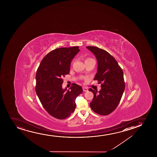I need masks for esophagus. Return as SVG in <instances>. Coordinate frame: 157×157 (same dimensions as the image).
<instances>
[{
  "label": "esophagus",
  "mask_w": 157,
  "mask_h": 157,
  "mask_svg": "<svg viewBox=\"0 0 157 157\" xmlns=\"http://www.w3.org/2000/svg\"><path fill=\"white\" fill-rule=\"evenodd\" d=\"M82 89H83V91H84V92H87L88 91V89L86 87H83Z\"/></svg>",
  "instance_id": "esophagus-1"
}]
</instances>
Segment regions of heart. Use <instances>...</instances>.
I'll return each instance as SVG.
<instances>
[{
    "label": "heart",
    "mask_w": 157,
    "mask_h": 157,
    "mask_svg": "<svg viewBox=\"0 0 157 157\" xmlns=\"http://www.w3.org/2000/svg\"><path fill=\"white\" fill-rule=\"evenodd\" d=\"M91 59V58H86V59L85 60H88V59Z\"/></svg>",
    "instance_id": "b5f03b06"
}]
</instances>
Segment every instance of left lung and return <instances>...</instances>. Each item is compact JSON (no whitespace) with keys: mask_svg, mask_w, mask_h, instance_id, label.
I'll list each match as a JSON object with an SVG mask.
<instances>
[{"mask_svg":"<svg viewBox=\"0 0 157 157\" xmlns=\"http://www.w3.org/2000/svg\"><path fill=\"white\" fill-rule=\"evenodd\" d=\"M86 48L97 58L98 70L94 80L101 87L99 92L88 90L94 94L90 107L97 114L107 115L116 109L122 97L125 89L123 72L115 59L105 50L92 46Z\"/></svg>","mask_w":157,"mask_h":157,"instance_id":"8db88e82","label":"left lung"}]
</instances>
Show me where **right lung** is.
<instances>
[{"label":"right lung","mask_w":157,"mask_h":157,"mask_svg":"<svg viewBox=\"0 0 157 157\" xmlns=\"http://www.w3.org/2000/svg\"><path fill=\"white\" fill-rule=\"evenodd\" d=\"M79 47L59 48L43 58L36 73L35 90L43 108L55 118L68 117L75 108V99L82 88L72 84L70 90L63 89V78L70 73L71 60L79 52Z\"/></svg>","instance_id":"obj_1"}]
</instances>
